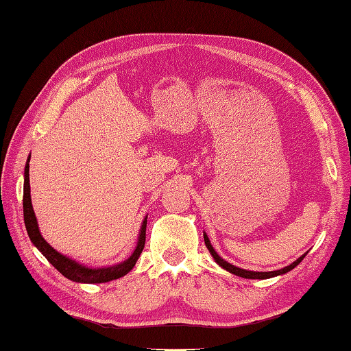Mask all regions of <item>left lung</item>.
Here are the masks:
<instances>
[{
    "label": "left lung",
    "mask_w": 351,
    "mask_h": 351,
    "mask_svg": "<svg viewBox=\"0 0 351 351\" xmlns=\"http://www.w3.org/2000/svg\"><path fill=\"white\" fill-rule=\"evenodd\" d=\"M204 242H206V245H207V248H208L210 254H212L213 259L216 261V263H218V265H221L222 269H224V270L233 273V275L241 276V278H245V279H269V278L278 276V275H284V273H287V271H290V270L295 269V267H296L299 263H301V261L305 258V254H307V253L302 254V256H301V258H298V259L295 261V263L290 264V265H287V267H284V269H281V270H275V271H250V270L239 269V267H237V265H232L230 263H227V261L222 259V258L219 256V254L215 252L213 245L210 244V239H208V237H207L206 233H204Z\"/></svg>",
    "instance_id": "8db88e82"
}]
</instances>
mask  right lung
Here are the masks:
<instances>
[{"label":"right lung","mask_w":351,"mask_h":351,"mask_svg":"<svg viewBox=\"0 0 351 351\" xmlns=\"http://www.w3.org/2000/svg\"><path fill=\"white\" fill-rule=\"evenodd\" d=\"M29 161H30V156H29L27 164H25V169H24V195H23V208L24 210L23 212H24L25 230H27L30 241L34 242V245L38 248V250H40L44 256H46L49 263L52 264L62 276H66L67 279H70V281H73V282L101 284V282L113 281V279L123 278L124 275H127V273H129L133 267H135L139 254H141L144 250L147 218H144V221H143L141 230H139L136 248L133 250L132 256L129 259H125L124 263L117 264V265H110V267H101V269H90V267L81 265L80 263H76V261L64 256V254H61L60 252H56L55 248L50 247L46 242V239L41 237L40 228H38L34 207H32V199H30Z\"/></svg>","instance_id":"add662e5"}]
</instances>
